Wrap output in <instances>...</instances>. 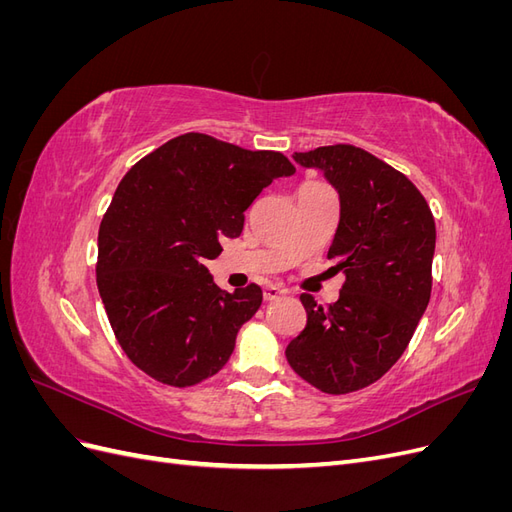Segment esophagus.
<instances>
[{
    "label": "esophagus",
    "instance_id": "obj_1",
    "mask_svg": "<svg viewBox=\"0 0 512 512\" xmlns=\"http://www.w3.org/2000/svg\"><path fill=\"white\" fill-rule=\"evenodd\" d=\"M265 301H277V299H282V297H286V290L282 288V286H275V284H269V286H265Z\"/></svg>",
    "mask_w": 512,
    "mask_h": 512
}]
</instances>
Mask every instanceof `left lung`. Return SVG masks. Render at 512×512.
I'll return each mask as SVG.
<instances>
[{
    "instance_id": "1",
    "label": "left lung",
    "mask_w": 512,
    "mask_h": 512,
    "mask_svg": "<svg viewBox=\"0 0 512 512\" xmlns=\"http://www.w3.org/2000/svg\"><path fill=\"white\" fill-rule=\"evenodd\" d=\"M292 158L322 170L339 194L329 260L346 282L327 309L301 294L307 324L286 359L318 391L346 395L380 380L408 348L431 297L436 222L416 185L361 147Z\"/></svg>"
}]
</instances>
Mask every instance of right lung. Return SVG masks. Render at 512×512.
<instances>
[{
  "label": "right lung",
  "mask_w": 512,
  "mask_h": 512,
  "mask_svg": "<svg viewBox=\"0 0 512 512\" xmlns=\"http://www.w3.org/2000/svg\"><path fill=\"white\" fill-rule=\"evenodd\" d=\"M294 170L280 151L188 132L121 179L98 232L96 282L119 346L147 376L185 389L228 363L262 290L218 288L207 260L241 235L258 194Z\"/></svg>",
  "instance_id": "add662e5"
}]
</instances>
